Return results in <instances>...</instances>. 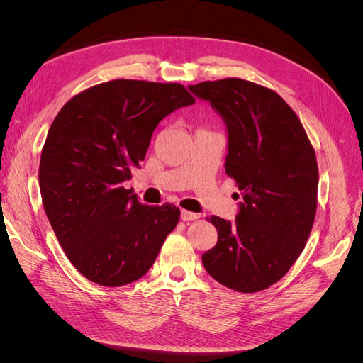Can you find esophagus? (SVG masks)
Here are the masks:
<instances>
[{
	"instance_id": "obj_1",
	"label": "esophagus",
	"mask_w": 363,
	"mask_h": 363,
	"mask_svg": "<svg viewBox=\"0 0 363 363\" xmlns=\"http://www.w3.org/2000/svg\"><path fill=\"white\" fill-rule=\"evenodd\" d=\"M200 215L199 213H194L189 211H182V219L183 221H194V219H199Z\"/></svg>"
}]
</instances>
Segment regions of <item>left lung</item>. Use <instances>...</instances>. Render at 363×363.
<instances>
[{
	"label": "left lung",
	"mask_w": 363,
	"mask_h": 363,
	"mask_svg": "<svg viewBox=\"0 0 363 363\" xmlns=\"http://www.w3.org/2000/svg\"><path fill=\"white\" fill-rule=\"evenodd\" d=\"M189 89L225 121V174L244 196L235 221L207 218L218 242L203 265L236 292L268 289L300 257L312 232L320 177L315 150L300 118L269 87L232 77Z\"/></svg>",
	"instance_id": "obj_1"
}]
</instances>
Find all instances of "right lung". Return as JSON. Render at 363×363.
Returning <instances> with one entry per match:
<instances>
[{
	"label": "right lung",
	"mask_w": 363,
	"mask_h": 363,
	"mask_svg": "<svg viewBox=\"0 0 363 363\" xmlns=\"http://www.w3.org/2000/svg\"><path fill=\"white\" fill-rule=\"evenodd\" d=\"M194 103L180 83L118 79L74 95L54 118L39 164L42 204L87 280L116 288L145 276L177 225L179 207L142 204L123 183L160 121Z\"/></svg>",
	"instance_id": "add662e5"
}]
</instances>
